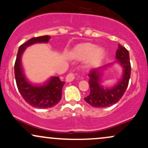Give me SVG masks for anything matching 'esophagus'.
Masks as SVG:
<instances>
[{"label": "esophagus", "instance_id": "34e87169", "mask_svg": "<svg viewBox=\"0 0 148 148\" xmlns=\"http://www.w3.org/2000/svg\"><path fill=\"white\" fill-rule=\"evenodd\" d=\"M75 79V75L72 73H69V74H67V76H66V81L67 82H71L73 80Z\"/></svg>", "mask_w": 148, "mask_h": 148}]
</instances>
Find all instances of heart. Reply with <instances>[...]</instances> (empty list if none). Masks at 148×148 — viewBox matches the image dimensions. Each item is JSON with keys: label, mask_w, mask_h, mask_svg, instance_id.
Segmentation results:
<instances>
[{"label": "heart", "mask_w": 148, "mask_h": 148, "mask_svg": "<svg viewBox=\"0 0 148 148\" xmlns=\"http://www.w3.org/2000/svg\"><path fill=\"white\" fill-rule=\"evenodd\" d=\"M74 57L79 59L88 58V64L90 66L99 64L106 56V51L102 47H96L92 43H83L76 46L72 51Z\"/></svg>", "instance_id": "obj_1"}]
</instances>
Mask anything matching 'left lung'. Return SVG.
Instances as JSON below:
<instances>
[{"label":"left lung","mask_w":148,"mask_h":148,"mask_svg":"<svg viewBox=\"0 0 148 148\" xmlns=\"http://www.w3.org/2000/svg\"><path fill=\"white\" fill-rule=\"evenodd\" d=\"M115 58L117 60L114 63L120 64L123 68V75L113 86H106L102 83L103 72L106 67L111 66L113 63L92 69L88 74L90 92L84 99L90 106L96 108L111 106L121 99L126 90L131 74L129 51L123 46L118 45Z\"/></svg>","instance_id":"8db88e82"}]
</instances>
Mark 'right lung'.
I'll return each mask as SVG.
<instances>
[{"label":"right lung","instance_id":"obj_1","mask_svg":"<svg viewBox=\"0 0 148 148\" xmlns=\"http://www.w3.org/2000/svg\"><path fill=\"white\" fill-rule=\"evenodd\" d=\"M49 35L33 37L18 48L14 64V75L20 94L27 103L38 108L55 106L62 98V89L64 82L58 76H51L42 84H33L27 79L22 65L21 57L27 47L37 43H47Z\"/></svg>","mask_w":148,"mask_h":148}]
</instances>
